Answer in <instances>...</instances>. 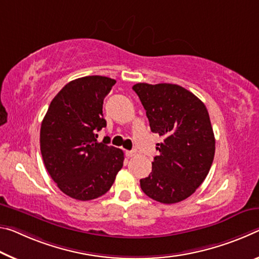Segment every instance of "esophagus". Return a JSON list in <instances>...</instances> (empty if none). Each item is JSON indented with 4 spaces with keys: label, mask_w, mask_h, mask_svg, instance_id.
Returning <instances> with one entry per match:
<instances>
[{
    "label": "esophagus",
    "mask_w": 259,
    "mask_h": 259,
    "mask_svg": "<svg viewBox=\"0 0 259 259\" xmlns=\"http://www.w3.org/2000/svg\"><path fill=\"white\" fill-rule=\"evenodd\" d=\"M125 155L128 158H131V157H135L136 155V151H125Z\"/></svg>",
    "instance_id": "34e87169"
}]
</instances>
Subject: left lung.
Instances as JSON below:
<instances>
[{
    "label": "left lung",
    "instance_id": "1",
    "mask_svg": "<svg viewBox=\"0 0 259 259\" xmlns=\"http://www.w3.org/2000/svg\"><path fill=\"white\" fill-rule=\"evenodd\" d=\"M158 143L151 174L141 180L146 196L163 204L182 202L196 191L212 166L215 139L205 105L176 84L133 86Z\"/></svg>",
    "mask_w": 259,
    "mask_h": 259
}]
</instances>
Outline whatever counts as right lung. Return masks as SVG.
Returning a JSON list of instances; mask_svg holds the SVG:
<instances>
[{"instance_id":"add662e5","label":"right lung","mask_w":259,"mask_h":259,"mask_svg":"<svg viewBox=\"0 0 259 259\" xmlns=\"http://www.w3.org/2000/svg\"><path fill=\"white\" fill-rule=\"evenodd\" d=\"M116 80L86 76L71 80L49 105L40 129V150L46 169L61 191L77 200L105 195L123 166L120 149L98 131L107 125L105 97Z\"/></svg>"}]
</instances>
